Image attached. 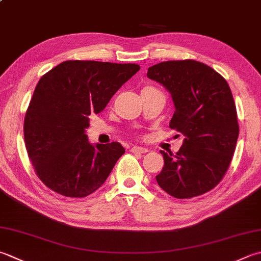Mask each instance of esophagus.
<instances>
[{
  "instance_id": "esophagus-1",
  "label": "esophagus",
  "mask_w": 261,
  "mask_h": 261,
  "mask_svg": "<svg viewBox=\"0 0 261 261\" xmlns=\"http://www.w3.org/2000/svg\"><path fill=\"white\" fill-rule=\"evenodd\" d=\"M131 151L132 152H139V154H144V152H147L148 149L147 148H142V147H139V146H135L131 148Z\"/></svg>"
}]
</instances>
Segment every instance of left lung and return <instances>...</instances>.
I'll return each instance as SVG.
<instances>
[{
    "label": "left lung",
    "mask_w": 261,
    "mask_h": 261,
    "mask_svg": "<svg viewBox=\"0 0 261 261\" xmlns=\"http://www.w3.org/2000/svg\"><path fill=\"white\" fill-rule=\"evenodd\" d=\"M147 76L171 93L175 111L170 127L185 136L176 155L161 150L164 167L156 176L158 186L177 199L211 191L225 175L239 137L228 84L211 66L195 60L155 64Z\"/></svg>",
    "instance_id": "left-lung-1"
}]
</instances>
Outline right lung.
Instances as JSON below:
<instances>
[{
    "label": "right lung",
    "mask_w": 261,
    "mask_h": 261,
    "mask_svg": "<svg viewBox=\"0 0 261 261\" xmlns=\"http://www.w3.org/2000/svg\"><path fill=\"white\" fill-rule=\"evenodd\" d=\"M138 64L65 61L39 79L25 112L23 136L29 160L46 187L84 198L106 181L124 154L119 142L90 144L89 115L98 114Z\"/></svg>",
    "instance_id": "obj_1"
}]
</instances>
